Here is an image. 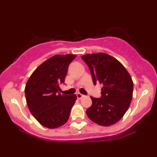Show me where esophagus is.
Returning <instances> with one entry per match:
<instances>
[{
    "instance_id": "34e87169",
    "label": "esophagus",
    "mask_w": 157,
    "mask_h": 157,
    "mask_svg": "<svg viewBox=\"0 0 157 157\" xmlns=\"http://www.w3.org/2000/svg\"><path fill=\"white\" fill-rule=\"evenodd\" d=\"M83 97H84V95L82 94H80V93H77V99H79V100L82 99Z\"/></svg>"
}]
</instances>
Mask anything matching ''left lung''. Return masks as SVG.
Returning a JSON list of instances; mask_svg holds the SVG:
<instances>
[{
    "label": "left lung",
    "mask_w": 157,
    "mask_h": 157,
    "mask_svg": "<svg viewBox=\"0 0 157 157\" xmlns=\"http://www.w3.org/2000/svg\"><path fill=\"white\" fill-rule=\"evenodd\" d=\"M82 59L89 67L94 84H102V97H91L92 105L86 111L91 121L110 126L122 118L130 106L134 83L120 61L108 54H86Z\"/></svg>",
    "instance_id": "1"
}]
</instances>
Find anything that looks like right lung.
I'll list each match as a JSON object with an SVG mask.
<instances>
[{
  "instance_id": "1",
  "label": "right lung",
  "mask_w": 157,
  "mask_h": 157,
  "mask_svg": "<svg viewBox=\"0 0 157 157\" xmlns=\"http://www.w3.org/2000/svg\"><path fill=\"white\" fill-rule=\"evenodd\" d=\"M75 55H56L44 61L29 78L25 87L26 103L40 124L48 128L63 125L77 100L75 94L58 93Z\"/></svg>"
}]
</instances>
